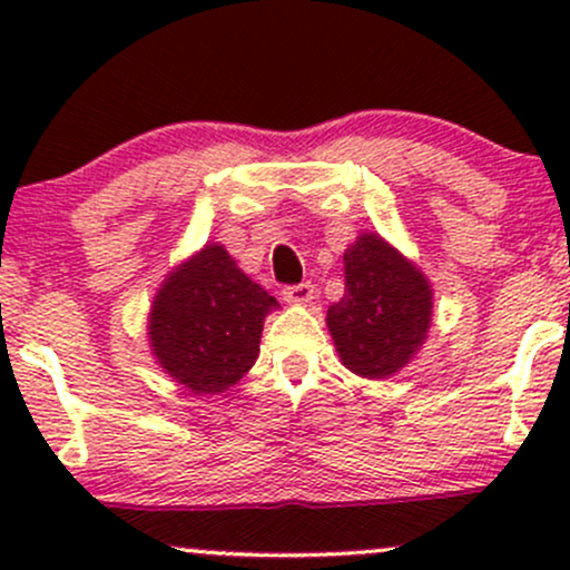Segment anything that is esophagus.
Listing matches in <instances>:
<instances>
[{"mask_svg": "<svg viewBox=\"0 0 570 570\" xmlns=\"http://www.w3.org/2000/svg\"><path fill=\"white\" fill-rule=\"evenodd\" d=\"M313 294H316V289H313L311 281H303V284H297V286H286L284 299L292 305H305V303H311Z\"/></svg>", "mask_w": 570, "mask_h": 570, "instance_id": "esophagus-1", "label": "esophagus"}]
</instances>
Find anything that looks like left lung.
Segmentation results:
<instances>
[{"label": "left lung", "mask_w": 570, "mask_h": 570, "mask_svg": "<svg viewBox=\"0 0 570 570\" xmlns=\"http://www.w3.org/2000/svg\"><path fill=\"white\" fill-rule=\"evenodd\" d=\"M345 294L326 311L340 362L353 375L385 381L426 343L434 289L383 235L362 233L343 254Z\"/></svg>", "instance_id": "8db88e82"}]
</instances>
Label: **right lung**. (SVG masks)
I'll return each mask as SVG.
<instances>
[{
  "mask_svg": "<svg viewBox=\"0 0 570 570\" xmlns=\"http://www.w3.org/2000/svg\"><path fill=\"white\" fill-rule=\"evenodd\" d=\"M281 307L235 265L222 244H206L171 267L147 316L155 362L193 396L235 385L259 356L267 313Z\"/></svg>",
  "mask_w": 570,
  "mask_h": 570,
  "instance_id": "obj_1",
  "label": "right lung"
}]
</instances>
